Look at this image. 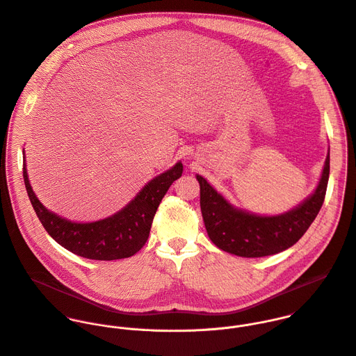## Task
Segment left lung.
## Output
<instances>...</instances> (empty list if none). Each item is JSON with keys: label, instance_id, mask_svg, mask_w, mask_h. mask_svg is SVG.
Here are the masks:
<instances>
[{"label": "left lung", "instance_id": "1", "mask_svg": "<svg viewBox=\"0 0 356 356\" xmlns=\"http://www.w3.org/2000/svg\"><path fill=\"white\" fill-rule=\"evenodd\" d=\"M330 175V148L315 191L293 209L279 215H257L230 204L205 177L200 183V205L211 241L225 252L261 258L293 247L318 216Z\"/></svg>", "mask_w": 356, "mask_h": 356}]
</instances>
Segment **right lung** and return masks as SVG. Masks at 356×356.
I'll return each instance as SVG.
<instances>
[{
    "instance_id": "obj_1",
    "label": "right lung",
    "mask_w": 356,
    "mask_h": 356,
    "mask_svg": "<svg viewBox=\"0 0 356 356\" xmlns=\"http://www.w3.org/2000/svg\"><path fill=\"white\" fill-rule=\"evenodd\" d=\"M24 154V149H23ZM183 173L179 161L149 180L137 195L116 213L95 222H72L47 209L34 194L23 156V179L29 200L47 233L63 248L94 261L123 259L138 252L148 240L155 212L172 186Z\"/></svg>"
}]
</instances>
